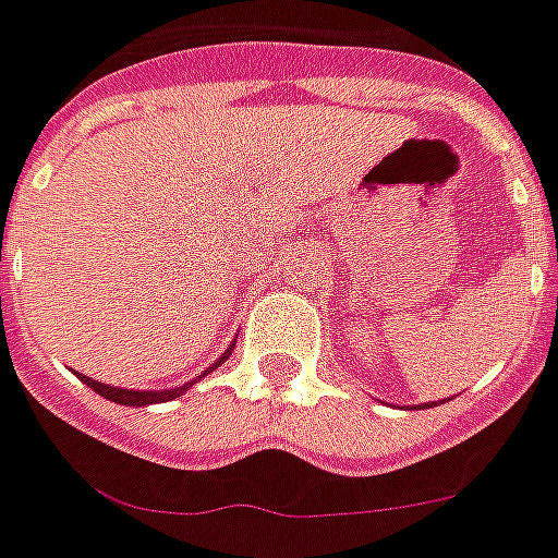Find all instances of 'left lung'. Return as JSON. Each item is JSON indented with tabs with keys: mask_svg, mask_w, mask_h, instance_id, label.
<instances>
[{
	"mask_svg": "<svg viewBox=\"0 0 558 558\" xmlns=\"http://www.w3.org/2000/svg\"><path fill=\"white\" fill-rule=\"evenodd\" d=\"M429 405H435V403H429Z\"/></svg>",
	"mask_w": 558,
	"mask_h": 558,
	"instance_id": "8db88e82",
	"label": "left lung"
}]
</instances>
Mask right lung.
I'll return each instance as SVG.
<instances>
[{
	"label": "right lung",
	"mask_w": 558,
	"mask_h": 558,
	"mask_svg": "<svg viewBox=\"0 0 558 558\" xmlns=\"http://www.w3.org/2000/svg\"><path fill=\"white\" fill-rule=\"evenodd\" d=\"M232 350H234V343H229V350H226V353L220 355V359H217V362L211 364L208 371H205V374H211V371H217V367H220V364H223L226 359L232 355ZM205 374H203V376H205ZM78 379H82V383H85L87 388H94V391L99 393V397H105V400H111V403H120V405H153V403H167V400H175L179 393H184V391H187V388H191V385L196 383V379H194V383L179 385V388H170V391H129V388H114V385L96 383V379H90V376H85V374H78Z\"/></svg>",
	"instance_id": "1"
}]
</instances>
